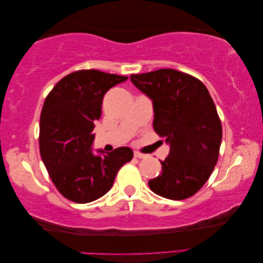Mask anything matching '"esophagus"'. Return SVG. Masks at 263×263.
<instances>
[{"instance_id":"34e87169","label":"esophagus","mask_w":263,"mask_h":263,"mask_svg":"<svg viewBox=\"0 0 263 263\" xmlns=\"http://www.w3.org/2000/svg\"><path fill=\"white\" fill-rule=\"evenodd\" d=\"M135 157L140 158V159H144V158L148 157V155H144V154H141V153H139V152H136L135 153Z\"/></svg>"}]
</instances>
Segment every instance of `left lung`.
<instances>
[{
    "instance_id": "obj_1",
    "label": "left lung",
    "mask_w": 263,
    "mask_h": 263,
    "mask_svg": "<svg viewBox=\"0 0 263 263\" xmlns=\"http://www.w3.org/2000/svg\"><path fill=\"white\" fill-rule=\"evenodd\" d=\"M133 85L152 99L154 130L170 144L161 174L148 182L156 194L171 200L192 197L217 164L222 130L208 89L173 69L132 74Z\"/></svg>"
}]
</instances>
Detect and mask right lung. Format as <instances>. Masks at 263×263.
<instances>
[{"label":"right lung","mask_w":263,"mask_h":263,"mask_svg":"<svg viewBox=\"0 0 263 263\" xmlns=\"http://www.w3.org/2000/svg\"><path fill=\"white\" fill-rule=\"evenodd\" d=\"M127 77L98 70L65 76L48 93L41 114L39 148L60 193L77 203L102 198L121 167L133 157L128 147L93 154L92 130L102 115L105 93Z\"/></svg>","instance_id":"right-lung-1"}]
</instances>
